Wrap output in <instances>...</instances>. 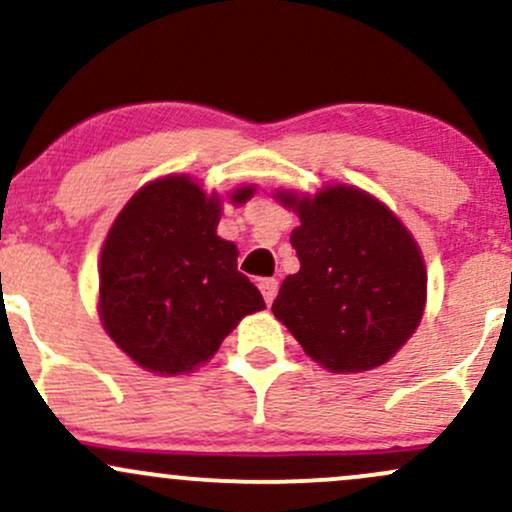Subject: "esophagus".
I'll use <instances>...</instances> for the list:
<instances>
[{
  "instance_id": "obj_1",
  "label": "esophagus",
  "mask_w": 512,
  "mask_h": 512,
  "mask_svg": "<svg viewBox=\"0 0 512 512\" xmlns=\"http://www.w3.org/2000/svg\"><path fill=\"white\" fill-rule=\"evenodd\" d=\"M260 291H262V296H265V301H267V306H272V301H274V296H277V291H279V282L277 279H260Z\"/></svg>"
}]
</instances>
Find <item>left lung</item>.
<instances>
[{
  "label": "left lung",
  "instance_id": "obj_1",
  "mask_svg": "<svg viewBox=\"0 0 512 512\" xmlns=\"http://www.w3.org/2000/svg\"><path fill=\"white\" fill-rule=\"evenodd\" d=\"M279 199L301 218L291 233L301 269L284 279L274 316L330 372H367L389 362L418 328L428 291L411 233L352 187Z\"/></svg>",
  "mask_w": 512,
  "mask_h": 512
}]
</instances>
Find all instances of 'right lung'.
Wrapping results in <instances>:
<instances>
[{"mask_svg":"<svg viewBox=\"0 0 512 512\" xmlns=\"http://www.w3.org/2000/svg\"><path fill=\"white\" fill-rule=\"evenodd\" d=\"M252 189L235 192L245 201ZM221 204L189 177H165L133 196L109 230L99 269L106 333L140 367L182 374L206 362L238 320L265 308L218 238Z\"/></svg>","mask_w":512,"mask_h":512,"instance_id":"right-lung-1","label":"right lung"}]
</instances>
